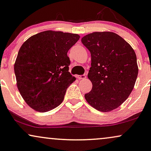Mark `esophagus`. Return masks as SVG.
Returning <instances> with one entry per match:
<instances>
[{"mask_svg":"<svg viewBox=\"0 0 151 151\" xmlns=\"http://www.w3.org/2000/svg\"><path fill=\"white\" fill-rule=\"evenodd\" d=\"M78 79L81 80V79H86V74H83V75H80V76H77Z\"/></svg>","mask_w":151,"mask_h":151,"instance_id":"esophagus-1","label":"esophagus"}]
</instances>
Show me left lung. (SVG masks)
<instances>
[{"label": "left lung", "mask_w": 151, "mask_h": 151, "mask_svg": "<svg viewBox=\"0 0 151 151\" xmlns=\"http://www.w3.org/2000/svg\"><path fill=\"white\" fill-rule=\"evenodd\" d=\"M81 42L91 54L88 78L93 88L85 94L86 100L100 111L114 110L134 88L139 71L136 53L129 43L113 32L88 34Z\"/></svg>", "instance_id": "1"}]
</instances>
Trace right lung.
<instances>
[{
	"mask_svg": "<svg viewBox=\"0 0 151 151\" xmlns=\"http://www.w3.org/2000/svg\"><path fill=\"white\" fill-rule=\"evenodd\" d=\"M79 38L77 34L46 30L22 45L14 69L17 88L30 107L47 112L61 104L67 88L76 80L68 72L67 53Z\"/></svg>",
	"mask_w": 151,
	"mask_h": 151,
	"instance_id": "obj_1",
	"label": "right lung"
}]
</instances>
